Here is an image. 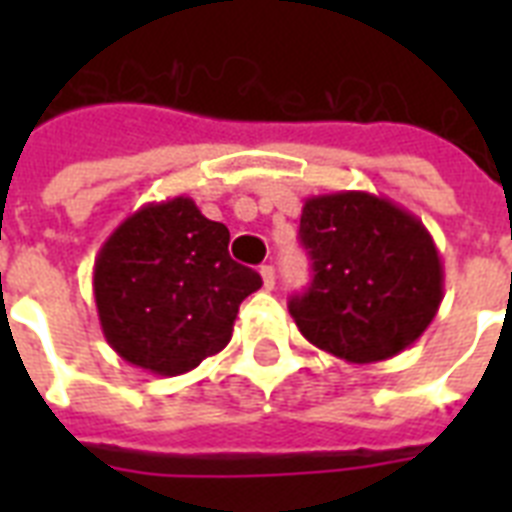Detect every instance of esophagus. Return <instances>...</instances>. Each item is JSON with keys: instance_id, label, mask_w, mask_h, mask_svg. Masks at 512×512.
<instances>
[{"instance_id": "34e87169", "label": "esophagus", "mask_w": 512, "mask_h": 512, "mask_svg": "<svg viewBox=\"0 0 512 512\" xmlns=\"http://www.w3.org/2000/svg\"><path fill=\"white\" fill-rule=\"evenodd\" d=\"M260 276H263V287L273 289V284H276V271H273V265H263V268H260Z\"/></svg>"}]
</instances>
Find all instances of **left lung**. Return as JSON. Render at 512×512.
<instances>
[{
	"label": "left lung",
	"instance_id": "obj_1",
	"mask_svg": "<svg viewBox=\"0 0 512 512\" xmlns=\"http://www.w3.org/2000/svg\"><path fill=\"white\" fill-rule=\"evenodd\" d=\"M300 241L313 260L308 292L289 300L297 329L350 364L398 356L444 300V265L409 209L366 191L305 199Z\"/></svg>",
	"mask_w": 512,
	"mask_h": 512
}]
</instances>
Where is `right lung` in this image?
<instances>
[{"instance_id": "right-lung-1", "label": "right lung", "mask_w": 512, "mask_h": 512, "mask_svg": "<svg viewBox=\"0 0 512 512\" xmlns=\"http://www.w3.org/2000/svg\"><path fill=\"white\" fill-rule=\"evenodd\" d=\"M228 241L188 196L151 201L103 241L92 292L103 337L127 364L177 377L231 342L241 300L263 279L231 260Z\"/></svg>"}]
</instances>
